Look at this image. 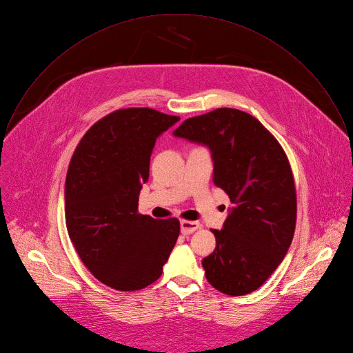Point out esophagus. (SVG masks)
<instances>
[{
  "label": "esophagus",
  "instance_id": "34e87169",
  "mask_svg": "<svg viewBox=\"0 0 353 353\" xmlns=\"http://www.w3.org/2000/svg\"><path fill=\"white\" fill-rule=\"evenodd\" d=\"M201 228L200 222H196V221H186V219H182L181 221V232L183 234H190L196 230H199Z\"/></svg>",
  "mask_w": 353,
  "mask_h": 353
}]
</instances>
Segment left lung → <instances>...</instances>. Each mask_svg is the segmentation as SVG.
I'll list each match as a JSON object with an SVG mask.
<instances>
[{"label": "left lung", "instance_id": "8db88e82", "mask_svg": "<svg viewBox=\"0 0 353 353\" xmlns=\"http://www.w3.org/2000/svg\"><path fill=\"white\" fill-rule=\"evenodd\" d=\"M212 152L215 186L233 208L203 259L208 283L239 296L259 288L283 261L296 221L294 175L279 141L254 116L230 108L185 120L174 132Z\"/></svg>", "mask_w": 353, "mask_h": 353}]
</instances>
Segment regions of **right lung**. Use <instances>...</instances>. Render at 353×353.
<instances>
[{
    "label": "right lung",
    "mask_w": 353,
    "mask_h": 353,
    "mask_svg": "<svg viewBox=\"0 0 353 353\" xmlns=\"http://www.w3.org/2000/svg\"><path fill=\"white\" fill-rule=\"evenodd\" d=\"M178 116L127 108L97 121L77 145L66 175L69 237L88 270L119 291L154 283L179 236L176 218L138 211L156 138Z\"/></svg>",
    "instance_id": "1"
}]
</instances>
